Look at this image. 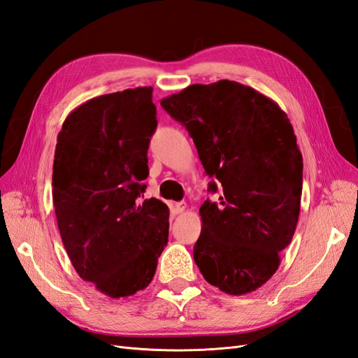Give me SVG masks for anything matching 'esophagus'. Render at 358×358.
<instances>
[{
	"mask_svg": "<svg viewBox=\"0 0 358 358\" xmlns=\"http://www.w3.org/2000/svg\"><path fill=\"white\" fill-rule=\"evenodd\" d=\"M173 208H175L176 213H182L183 210L187 209V203L185 201H178V203H175V206H173Z\"/></svg>",
	"mask_w": 358,
	"mask_h": 358,
	"instance_id": "obj_1",
	"label": "esophagus"
}]
</instances>
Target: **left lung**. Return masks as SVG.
<instances>
[{
    "mask_svg": "<svg viewBox=\"0 0 358 358\" xmlns=\"http://www.w3.org/2000/svg\"><path fill=\"white\" fill-rule=\"evenodd\" d=\"M185 125L201 164L221 183L200 208L194 262L225 294L252 292L273 276L296 231L303 158L287 113L234 80L191 85L161 100ZM209 191L218 185L212 180Z\"/></svg>",
    "mask_w": 358,
    "mask_h": 358,
    "instance_id": "left-lung-1",
    "label": "left lung"
}]
</instances>
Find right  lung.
<instances>
[{
  "label": "right lung",
  "instance_id": "1",
  "mask_svg": "<svg viewBox=\"0 0 358 358\" xmlns=\"http://www.w3.org/2000/svg\"><path fill=\"white\" fill-rule=\"evenodd\" d=\"M157 128L152 86L104 94L66 117L57 138L52 200L78 275L112 299L152 280L169 242V208L140 203Z\"/></svg>",
  "mask_w": 358,
  "mask_h": 358
}]
</instances>
